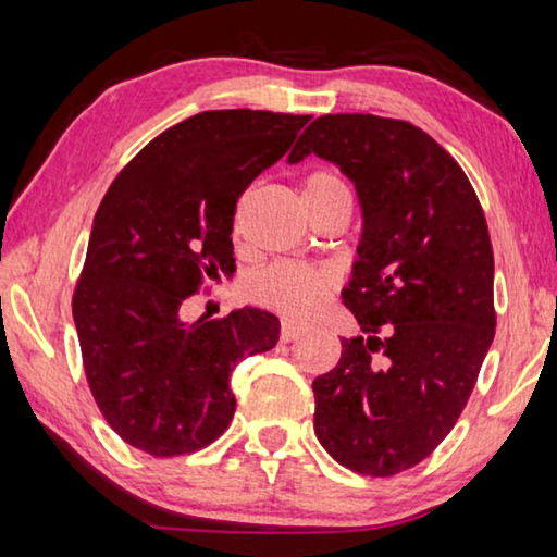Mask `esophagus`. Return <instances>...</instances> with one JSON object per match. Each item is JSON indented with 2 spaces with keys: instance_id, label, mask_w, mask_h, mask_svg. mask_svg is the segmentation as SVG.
<instances>
[{
  "instance_id": "obj_1",
  "label": "esophagus",
  "mask_w": 557,
  "mask_h": 557,
  "mask_svg": "<svg viewBox=\"0 0 557 557\" xmlns=\"http://www.w3.org/2000/svg\"><path fill=\"white\" fill-rule=\"evenodd\" d=\"M301 334H305V326H299L295 322H282V329H280L282 342H295V338H299Z\"/></svg>"
}]
</instances>
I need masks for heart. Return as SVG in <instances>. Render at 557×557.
<instances>
[{"label": "heart", "instance_id": "heart-1", "mask_svg": "<svg viewBox=\"0 0 557 557\" xmlns=\"http://www.w3.org/2000/svg\"><path fill=\"white\" fill-rule=\"evenodd\" d=\"M301 201L307 209L334 201L351 203V188L332 169H314L301 178ZM238 231L240 219H235V233ZM336 277L329 270L289 260L272 262L248 280V295L256 305L292 319L314 317L332 297Z\"/></svg>", "mask_w": 557, "mask_h": 557}]
</instances>
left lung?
Segmentation results:
<instances>
[{"instance_id": "obj_1", "label": "left lung", "mask_w": 557, "mask_h": 557, "mask_svg": "<svg viewBox=\"0 0 557 557\" xmlns=\"http://www.w3.org/2000/svg\"><path fill=\"white\" fill-rule=\"evenodd\" d=\"M351 178L363 235L344 305L363 336L319 375L314 432L338 465L393 476L455 428L494 342V250L474 186L428 132L363 112L322 115L307 154Z\"/></svg>"}]
</instances>
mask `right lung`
Segmentation results:
<instances>
[{
	"mask_svg": "<svg viewBox=\"0 0 557 557\" xmlns=\"http://www.w3.org/2000/svg\"><path fill=\"white\" fill-rule=\"evenodd\" d=\"M312 115L206 110L164 129L110 184L73 289L83 369L102 418L135 449L209 447L235 412L231 373L280 338L275 314L184 322L206 280L233 275V215Z\"/></svg>",
	"mask_w": 557,
	"mask_h": 557,
	"instance_id": "obj_1",
	"label": "right lung"
}]
</instances>
